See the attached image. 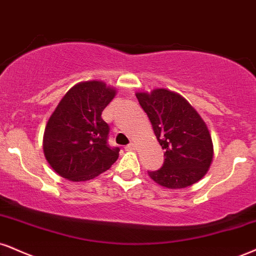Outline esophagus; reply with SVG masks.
Returning <instances> with one entry per match:
<instances>
[{"mask_svg": "<svg viewBox=\"0 0 256 256\" xmlns=\"http://www.w3.org/2000/svg\"><path fill=\"white\" fill-rule=\"evenodd\" d=\"M136 144L134 143H131V144H128V146H125V150H128V152H132V150H136Z\"/></svg>", "mask_w": 256, "mask_h": 256, "instance_id": "obj_1", "label": "esophagus"}]
</instances>
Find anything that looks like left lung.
I'll list each match as a JSON object with an SVG mask.
<instances>
[{"mask_svg": "<svg viewBox=\"0 0 256 256\" xmlns=\"http://www.w3.org/2000/svg\"><path fill=\"white\" fill-rule=\"evenodd\" d=\"M136 96L166 156L162 168L149 172V176L169 190L198 182L214 158L210 131L199 113L184 96L166 88L137 92Z\"/></svg>", "mask_w": 256, "mask_h": 256, "instance_id": "8db88e82", "label": "left lung"}]
</instances>
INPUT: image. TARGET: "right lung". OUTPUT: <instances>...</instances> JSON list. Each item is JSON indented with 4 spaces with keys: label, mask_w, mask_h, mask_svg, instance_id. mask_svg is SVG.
Masks as SVG:
<instances>
[{
    "label": "right lung",
    "mask_w": 256,
    "mask_h": 256,
    "mask_svg": "<svg viewBox=\"0 0 256 256\" xmlns=\"http://www.w3.org/2000/svg\"><path fill=\"white\" fill-rule=\"evenodd\" d=\"M116 89L98 80L78 82L62 98L45 126L42 150L60 176L81 182L96 178L119 158L107 144L110 126L101 118Z\"/></svg>",
    "instance_id": "add662e5"
}]
</instances>
